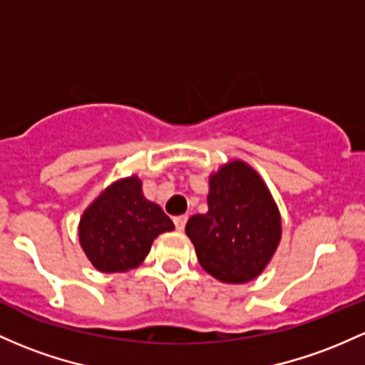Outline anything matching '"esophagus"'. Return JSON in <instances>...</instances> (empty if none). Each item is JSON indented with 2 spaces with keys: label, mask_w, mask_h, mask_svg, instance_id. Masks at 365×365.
Masks as SVG:
<instances>
[{
  "label": "esophagus",
  "mask_w": 365,
  "mask_h": 365,
  "mask_svg": "<svg viewBox=\"0 0 365 365\" xmlns=\"http://www.w3.org/2000/svg\"><path fill=\"white\" fill-rule=\"evenodd\" d=\"M187 220H189V216H187V215H180V216H175V218H173V222H175V227H176V230H180V232H182L183 228H185V225H187Z\"/></svg>",
  "instance_id": "obj_1"
}]
</instances>
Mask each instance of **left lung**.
I'll use <instances>...</instances> for the list:
<instances>
[{
  "label": "left lung",
  "mask_w": 365,
  "mask_h": 365,
  "mask_svg": "<svg viewBox=\"0 0 365 365\" xmlns=\"http://www.w3.org/2000/svg\"><path fill=\"white\" fill-rule=\"evenodd\" d=\"M207 207L185 227L199 263L222 282H250L280 241V216L270 192L253 168L234 161L210 178Z\"/></svg>",
  "instance_id": "obj_1"
}]
</instances>
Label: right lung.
<instances>
[{"label": "right lung", "mask_w": 365, "mask_h": 365, "mask_svg": "<svg viewBox=\"0 0 365 365\" xmlns=\"http://www.w3.org/2000/svg\"><path fill=\"white\" fill-rule=\"evenodd\" d=\"M175 225L161 206L147 201L137 176L110 185L79 222V242L93 267L128 272L149 255L152 242Z\"/></svg>", "instance_id": "1"}]
</instances>
